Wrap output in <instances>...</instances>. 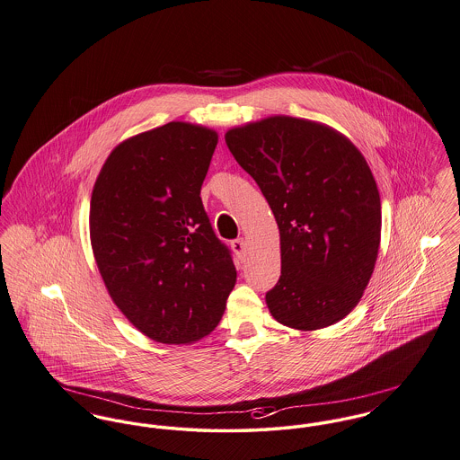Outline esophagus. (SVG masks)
<instances>
[{
    "label": "esophagus",
    "mask_w": 460,
    "mask_h": 460,
    "mask_svg": "<svg viewBox=\"0 0 460 460\" xmlns=\"http://www.w3.org/2000/svg\"><path fill=\"white\" fill-rule=\"evenodd\" d=\"M232 249H234V252L241 258V260H244L245 256V241L244 239H235V241H232Z\"/></svg>",
    "instance_id": "esophagus-1"
}]
</instances>
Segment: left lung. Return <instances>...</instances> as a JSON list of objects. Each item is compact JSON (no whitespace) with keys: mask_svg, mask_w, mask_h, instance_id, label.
I'll list each match as a JSON object with an SVG mask.
<instances>
[{"mask_svg":"<svg viewBox=\"0 0 460 460\" xmlns=\"http://www.w3.org/2000/svg\"><path fill=\"white\" fill-rule=\"evenodd\" d=\"M225 141L279 226L280 279L265 296L272 317L300 332L341 321L363 298L380 247L367 158L337 128L288 115L232 127Z\"/></svg>","mask_w":460,"mask_h":460,"instance_id":"8db88e82","label":"left lung"}]
</instances>
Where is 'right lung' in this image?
Wrapping results in <instances>:
<instances>
[{
    "instance_id": "right-lung-1",
    "label": "right lung",
    "mask_w": 460,
    "mask_h": 460,
    "mask_svg": "<svg viewBox=\"0 0 460 460\" xmlns=\"http://www.w3.org/2000/svg\"><path fill=\"white\" fill-rule=\"evenodd\" d=\"M215 128L169 122L119 143L93 183V258L113 304L145 337L186 345L221 319L237 270L200 188Z\"/></svg>"
}]
</instances>
